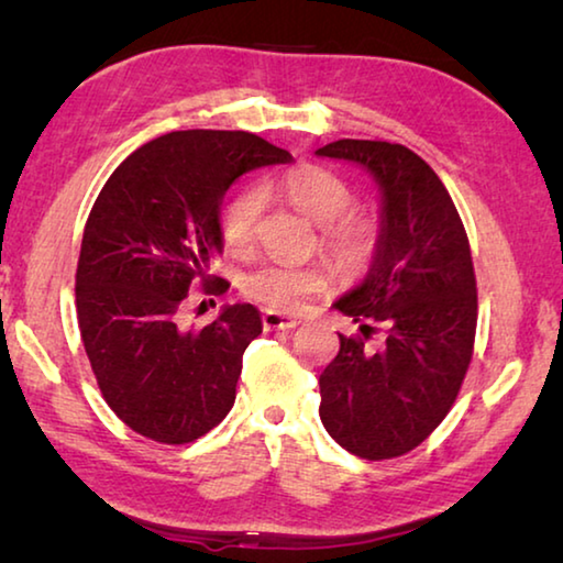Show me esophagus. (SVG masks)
I'll list each match as a JSON object with an SVG mask.
<instances>
[{
    "instance_id": "obj_1",
    "label": "esophagus",
    "mask_w": 563,
    "mask_h": 563,
    "mask_svg": "<svg viewBox=\"0 0 563 563\" xmlns=\"http://www.w3.org/2000/svg\"><path fill=\"white\" fill-rule=\"evenodd\" d=\"M295 325H298V320L283 316V312H275V310L263 312V328L265 330H292Z\"/></svg>"
}]
</instances>
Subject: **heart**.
<instances>
[{
  "label": "heart",
  "mask_w": 563,
  "mask_h": 563,
  "mask_svg": "<svg viewBox=\"0 0 563 563\" xmlns=\"http://www.w3.org/2000/svg\"><path fill=\"white\" fill-rule=\"evenodd\" d=\"M283 194L288 201L320 225V245L342 268H360L377 247V228L369 218L350 213L355 206V190L338 174L320 166H302L283 178ZM265 194L258 186H247L223 206L221 235L228 251L243 255L258 241ZM332 271L328 263H288L268 261L243 278L247 298L275 312H300L310 298L328 290Z\"/></svg>",
  "instance_id": "heart-1"
}]
</instances>
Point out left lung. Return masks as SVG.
Here are the masks:
<instances>
[{
    "instance_id": "left-lung-1",
    "label": "left lung",
    "mask_w": 563,
    "mask_h": 563,
    "mask_svg": "<svg viewBox=\"0 0 563 563\" xmlns=\"http://www.w3.org/2000/svg\"><path fill=\"white\" fill-rule=\"evenodd\" d=\"M318 156L367 168L383 190V231L367 278L335 302L362 335H340L320 375V419L342 450L393 460L422 444L450 412L476 335L470 238L440 176L415 151L340 139ZM383 327V351L364 342Z\"/></svg>"
}]
</instances>
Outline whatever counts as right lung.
<instances>
[{"mask_svg":"<svg viewBox=\"0 0 563 563\" xmlns=\"http://www.w3.org/2000/svg\"><path fill=\"white\" fill-rule=\"evenodd\" d=\"M247 131H170L113 170L93 203L76 265V318L107 405L133 432L188 444L235 402L243 352L263 332L251 302L228 305L201 330L178 322L188 288L223 253L221 201L235 178L290 164Z\"/></svg>","mask_w":563,"mask_h":563,"instance_id":"add662e5","label":"right lung"}]
</instances>
